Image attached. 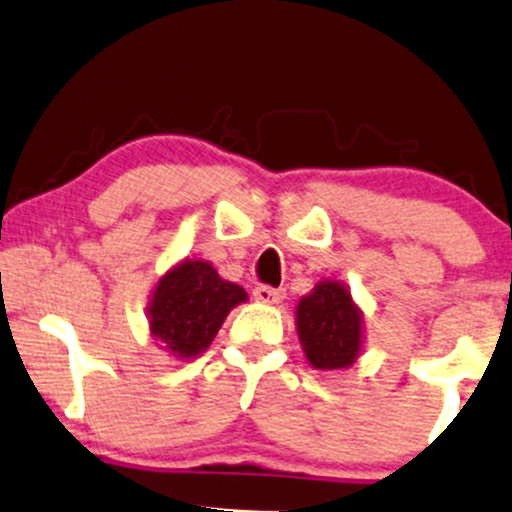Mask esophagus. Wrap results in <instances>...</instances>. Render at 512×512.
Returning <instances> with one entry per match:
<instances>
[{"mask_svg": "<svg viewBox=\"0 0 512 512\" xmlns=\"http://www.w3.org/2000/svg\"><path fill=\"white\" fill-rule=\"evenodd\" d=\"M252 296H255V301H260L264 305H276L284 301L286 293L281 289H272V286H257V289L252 291Z\"/></svg>", "mask_w": 512, "mask_h": 512, "instance_id": "1", "label": "esophagus"}]
</instances>
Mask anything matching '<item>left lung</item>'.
Listing matches in <instances>:
<instances>
[{
	"mask_svg": "<svg viewBox=\"0 0 512 512\" xmlns=\"http://www.w3.org/2000/svg\"><path fill=\"white\" fill-rule=\"evenodd\" d=\"M296 332L315 370H344L363 354V310L342 281H317L298 301Z\"/></svg>",
	"mask_w": 512,
	"mask_h": 512,
	"instance_id": "left-lung-1",
	"label": "left lung"
}]
</instances>
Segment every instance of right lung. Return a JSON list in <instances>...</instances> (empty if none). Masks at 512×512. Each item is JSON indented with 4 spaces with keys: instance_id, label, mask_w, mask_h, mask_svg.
I'll list each match as a JSON object with an SVG mask.
<instances>
[{
    "instance_id": "add662e5",
    "label": "right lung",
    "mask_w": 512,
    "mask_h": 512,
    "mask_svg": "<svg viewBox=\"0 0 512 512\" xmlns=\"http://www.w3.org/2000/svg\"><path fill=\"white\" fill-rule=\"evenodd\" d=\"M245 301L243 286L219 276L214 264L185 257L151 289L149 334L175 361H192L209 349L228 313Z\"/></svg>"
}]
</instances>
